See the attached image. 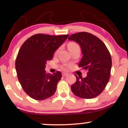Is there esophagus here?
<instances>
[{"label": "esophagus", "mask_w": 128, "mask_h": 128, "mask_svg": "<svg viewBox=\"0 0 128 128\" xmlns=\"http://www.w3.org/2000/svg\"><path fill=\"white\" fill-rule=\"evenodd\" d=\"M68 75V73H62V76H66Z\"/></svg>", "instance_id": "1"}]
</instances>
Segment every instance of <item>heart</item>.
Masks as SVG:
<instances>
[{"mask_svg": "<svg viewBox=\"0 0 128 128\" xmlns=\"http://www.w3.org/2000/svg\"><path fill=\"white\" fill-rule=\"evenodd\" d=\"M68 49L70 50V51L73 50H74V49H79V45L74 42H70V43L68 44Z\"/></svg>", "mask_w": 128, "mask_h": 128, "instance_id": "b5f03b06", "label": "heart"}]
</instances>
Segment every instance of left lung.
<instances>
[{
	"label": "left lung",
	"instance_id": "1",
	"mask_svg": "<svg viewBox=\"0 0 128 128\" xmlns=\"http://www.w3.org/2000/svg\"><path fill=\"white\" fill-rule=\"evenodd\" d=\"M79 44L83 56L78 66L87 71V76L76 78L71 86L74 94L82 99L99 96L108 84L112 66L110 53L104 42L92 34L86 32L72 34L68 38Z\"/></svg>",
	"mask_w": 128,
	"mask_h": 128
}]
</instances>
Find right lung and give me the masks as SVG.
Listing matches in <instances>:
<instances>
[{
    "label": "right lung",
    "instance_id": "add662e5",
    "mask_svg": "<svg viewBox=\"0 0 128 128\" xmlns=\"http://www.w3.org/2000/svg\"><path fill=\"white\" fill-rule=\"evenodd\" d=\"M68 35H34L22 44L16 60V69L20 84L28 96L42 100L55 94L62 77L60 71L46 73V64Z\"/></svg>",
    "mask_w": 128,
    "mask_h": 128
}]
</instances>
